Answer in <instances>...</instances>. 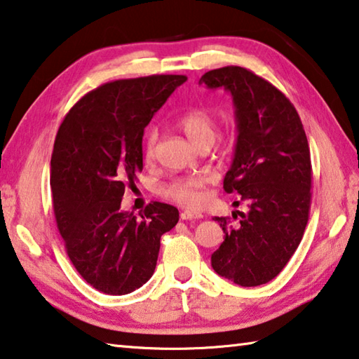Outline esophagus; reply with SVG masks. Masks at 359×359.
Instances as JSON below:
<instances>
[{"instance_id": "obj_1", "label": "esophagus", "mask_w": 359, "mask_h": 359, "mask_svg": "<svg viewBox=\"0 0 359 359\" xmlns=\"http://www.w3.org/2000/svg\"><path fill=\"white\" fill-rule=\"evenodd\" d=\"M204 215L196 210H182L180 212V219L188 221V219H201Z\"/></svg>"}]
</instances>
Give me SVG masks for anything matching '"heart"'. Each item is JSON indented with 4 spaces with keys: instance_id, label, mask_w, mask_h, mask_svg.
<instances>
[{
    "instance_id": "obj_1",
    "label": "heart",
    "mask_w": 359,
    "mask_h": 359,
    "mask_svg": "<svg viewBox=\"0 0 359 359\" xmlns=\"http://www.w3.org/2000/svg\"><path fill=\"white\" fill-rule=\"evenodd\" d=\"M177 127L187 135L194 146L213 142L217 135V122L204 108H190L177 119ZM157 144V130L149 128L144 136V158L152 160ZM204 175H185L163 187V196L185 207H199L205 201Z\"/></svg>"
}]
</instances>
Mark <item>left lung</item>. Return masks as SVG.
<instances>
[{"mask_svg":"<svg viewBox=\"0 0 359 359\" xmlns=\"http://www.w3.org/2000/svg\"><path fill=\"white\" fill-rule=\"evenodd\" d=\"M224 88L236 105L237 144L223 188L248 205L233 227L215 217L224 242L212 254L213 270L243 287L276 278L297 251L308 224L312 166L308 138L295 107L281 90L245 67L227 66L201 76Z\"/></svg>","mask_w":359,"mask_h":359,"instance_id":"1","label":"left lung"}]
</instances>
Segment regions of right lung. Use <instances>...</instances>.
I'll use <instances>...</instances> for the list:
<instances>
[{
	"label": "right lung",
	"mask_w": 359,
	"mask_h": 359,
	"mask_svg": "<svg viewBox=\"0 0 359 359\" xmlns=\"http://www.w3.org/2000/svg\"><path fill=\"white\" fill-rule=\"evenodd\" d=\"M185 75L116 80L83 95L57 130L50 185L67 256L88 284L126 295L154 275L160 238L179 210L151 202L136 218L122 212L127 185L142 171V135Z\"/></svg>",
	"instance_id": "obj_1"
}]
</instances>
